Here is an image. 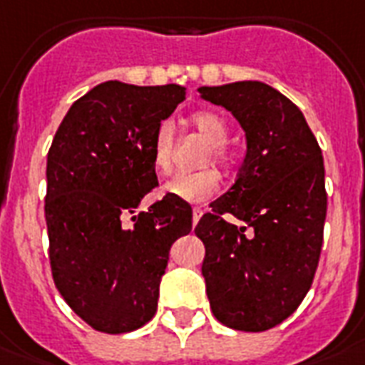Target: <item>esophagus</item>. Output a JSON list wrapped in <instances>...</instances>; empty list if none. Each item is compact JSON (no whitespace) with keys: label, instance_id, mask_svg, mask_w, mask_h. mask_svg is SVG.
<instances>
[{"label":"esophagus","instance_id":"esophagus-1","mask_svg":"<svg viewBox=\"0 0 365 365\" xmlns=\"http://www.w3.org/2000/svg\"><path fill=\"white\" fill-rule=\"evenodd\" d=\"M201 216H202V210H201V208H199V207L193 208V224H197V222L201 220Z\"/></svg>","mask_w":365,"mask_h":365}]
</instances>
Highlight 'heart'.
I'll return each mask as SVG.
<instances>
[{"label": "heart", "mask_w": 365, "mask_h": 365, "mask_svg": "<svg viewBox=\"0 0 365 365\" xmlns=\"http://www.w3.org/2000/svg\"><path fill=\"white\" fill-rule=\"evenodd\" d=\"M191 124H193L205 138L210 141V153L208 158L220 164L230 163V153L226 149L227 141V124L218 115L201 110L191 116ZM153 164L158 172H170L172 168V153H174V128L170 122H160L153 138ZM220 187V178L212 168H205L199 172H183L178 174L164 185V191L178 199V201L185 202H202L216 195Z\"/></svg>", "instance_id": "obj_1"}]
</instances>
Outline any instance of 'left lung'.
<instances>
[{"label": "left lung", "mask_w": 365, "mask_h": 365, "mask_svg": "<svg viewBox=\"0 0 365 365\" xmlns=\"http://www.w3.org/2000/svg\"><path fill=\"white\" fill-rule=\"evenodd\" d=\"M199 93L230 110L247 141L235 183L195 227L210 308L232 329H272L299 308L318 268L327 212L322 149L300 108L268 83L202 86Z\"/></svg>", "instance_id": "8db88e82"}]
</instances>
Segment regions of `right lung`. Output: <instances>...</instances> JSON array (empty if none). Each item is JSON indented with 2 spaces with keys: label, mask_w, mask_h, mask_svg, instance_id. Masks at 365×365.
I'll return each mask as SVG.
<instances>
[{
  "label": "right lung",
  "mask_w": 365,
  "mask_h": 365,
  "mask_svg": "<svg viewBox=\"0 0 365 365\" xmlns=\"http://www.w3.org/2000/svg\"><path fill=\"white\" fill-rule=\"evenodd\" d=\"M183 99L178 83L103 82L72 103L47 153L53 279L66 304L103 333H128L155 316L172 243L191 232L189 202L170 195L131 215L158 183L155 132Z\"/></svg>",
  "instance_id": "obj_1"
}]
</instances>
